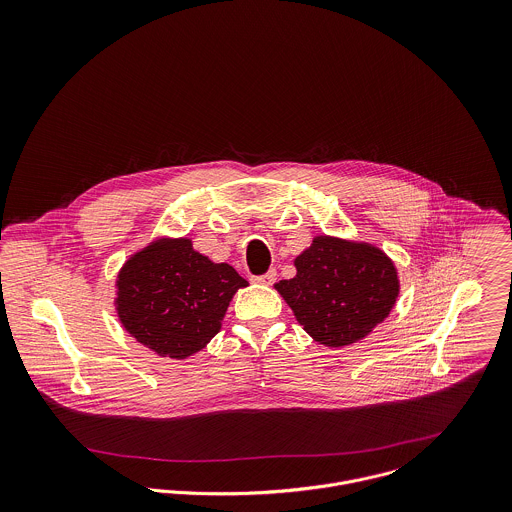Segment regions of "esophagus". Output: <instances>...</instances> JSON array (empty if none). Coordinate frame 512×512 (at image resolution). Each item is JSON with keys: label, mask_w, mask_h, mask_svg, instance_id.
Segmentation results:
<instances>
[{"label": "esophagus", "mask_w": 512, "mask_h": 512, "mask_svg": "<svg viewBox=\"0 0 512 512\" xmlns=\"http://www.w3.org/2000/svg\"><path fill=\"white\" fill-rule=\"evenodd\" d=\"M275 279H277V271L275 269H269L263 275H251V281L257 284H273Z\"/></svg>", "instance_id": "obj_1"}]
</instances>
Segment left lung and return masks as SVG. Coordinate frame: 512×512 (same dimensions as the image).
I'll list each match as a JSON object with an SVG mask.
<instances>
[{
    "instance_id": "8db88e82",
    "label": "left lung",
    "mask_w": 512,
    "mask_h": 512,
    "mask_svg": "<svg viewBox=\"0 0 512 512\" xmlns=\"http://www.w3.org/2000/svg\"><path fill=\"white\" fill-rule=\"evenodd\" d=\"M294 267L296 277L275 288L306 334L326 347L367 338L397 302V267L371 243L316 235Z\"/></svg>"
}]
</instances>
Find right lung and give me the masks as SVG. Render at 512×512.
<instances>
[{"label": "right lung", "mask_w": 512, "mask_h": 512, "mask_svg": "<svg viewBox=\"0 0 512 512\" xmlns=\"http://www.w3.org/2000/svg\"><path fill=\"white\" fill-rule=\"evenodd\" d=\"M247 284L228 263L198 253L188 237H159L119 269L115 310L139 343L186 359L222 330L233 294Z\"/></svg>", "instance_id": "1"}]
</instances>
